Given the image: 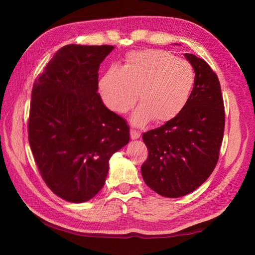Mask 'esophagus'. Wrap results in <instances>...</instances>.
<instances>
[{
	"instance_id": "obj_1",
	"label": "esophagus",
	"mask_w": 255,
	"mask_h": 255,
	"mask_svg": "<svg viewBox=\"0 0 255 255\" xmlns=\"http://www.w3.org/2000/svg\"><path fill=\"white\" fill-rule=\"evenodd\" d=\"M130 137L132 140H136L140 138V132H138L137 130H134V129H130Z\"/></svg>"
}]
</instances>
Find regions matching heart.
I'll list each match as a JSON object with an SVG mask.
<instances>
[{
    "label": "heart",
    "instance_id": "obj_1",
    "mask_svg": "<svg viewBox=\"0 0 255 255\" xmlns=\"http://www.w3.org/2000/svg\"><path fill=\"white\" fill-rule=\"evenodd\" d=\"M195 84L193 67L164 50L129 52L122 69L112 67L102 75L99 90L111 111L125 114L141 105L131 116L132 125L141 127L154 119L162 124L175 118L191 97Z\"/></svg>",
    "mask_w": 255,
    "mask_h": 255
}]
</instances>
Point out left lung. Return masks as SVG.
Returning <instances> with one entry per match:
<instances>
[{"instance_id": "1", "label": "left lung", "mask_w": 255, "mask_h": 255, "mask_svg": "<svg viewBox=\"0 0 255 255\" xmlns=\"http://www.w3.org/2000/svg\"><path fill=\"white\" fill-rule=\"evenodd\" d=\"M184 56L195 72L185 108L163 126L142 134L149 151L141 165L143 181L155 193L170 198L192 193L210 176L219 158L225 129L217 75L203 59L193 53Z\"/></svg>"}]
</instances>
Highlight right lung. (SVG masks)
<instances>
[{
  "label": "right lung",
  "mask_w": 255,
  "mask_h": 255,
  "mask_svg": "<svg viewBox=\"0 0 255 255\" xmlns=\"http://www.w3.org/2000/svg\"><path fill=\"white\" fill-rule=\"evenodd\" d=\"M114 48L64 46L32 86L31 152L48 187L70 203L88 202L101 191L111 156L130 139L125 119L97 93L100 64Z\"/></svg>",
  "instance_id": "add662e5"
}]
</instances>
